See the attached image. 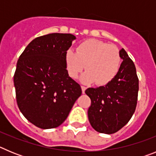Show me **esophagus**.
I'll use <instances>...</instances> for the list:
<instances>
[{
  "instance_id": "1",
  "label": "esophagus",
  "mask_w": 156,
  "mask_h": 156,
  "mask_svg": "<svg viewBox=\"0 0 156 156\" xmlns=\"http://www.w3.org/2000/svg\"><path fill=\"white\" fill-rule=\"evenodd\" d=\"M81 89H82V93L84 94L85 90H86V89H87V87L85 86H81Z\"/></svg>"
}]
</instances>
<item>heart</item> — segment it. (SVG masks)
Listing matches in <instances>:
<instances>
[{
	"instance_id": "obj_1",
	"label": "heart",
	"mask_w": 156,
	"mask_h": 156,
	"mask_svg": "<svg viewBox=\"0 0 156 156\" xmlns=\"http://www.w3.org/2000/svg\"><path fill=\"white\" fill-rule=\"evenodd\" d=\"M65 59L72 78H77L85 68L87 72L81 76V81L84 83L94 82L98 86L111 82L118 73L121 64L117 47L96 39L83 41L76 52L69 49Z\"/></svg>"
}]
</instances>
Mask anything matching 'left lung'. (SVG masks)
<instances>
[{"mask_svg":"<svg viewBox=\"0 0 156 156\" xmlns=\"http://www.w3.org/2000/svg\"><path fill=\"white\" fill-rule=\"evenodd\" d=\"M122 62L114 79L105 86L88 88L90 98L88 119L99 133H114L131 119L137 102L139 80L134 63L126 51H119Z\"/></svg>","mask_w":156,"mask_h":156,"instance_id":"8db88e82","label":"left lung"}]
</instances>
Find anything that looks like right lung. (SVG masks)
<instances>
[{
  "label": "right lung",
  "instance_id": "1",
  "mask_svg": "<svg viewBox=\"0 0 156 156\" xmlns=\"http://www.w3.org/2000/svg\"><path fill=\"white\" fill-rule=\"evenodd\" d=\"M75 39L70 34L41 36L19 56L14 75L16 101L26 119L37 127L60 126L82 94L80 85L69 76L65 59Z\"/></svg>",
  "mask_w": 156,
  "mask_h": 156
}]
</instances>
